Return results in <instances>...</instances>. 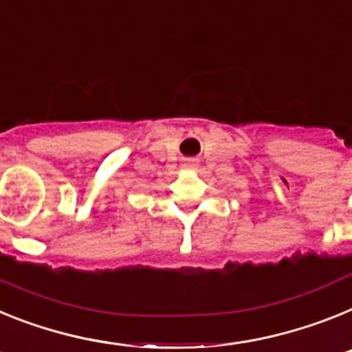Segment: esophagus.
<instances>
[{"label":"esophagus","mask_w":352,"mask_h":352,"mask_svg":"<svg viewBox=\"0 0 352 352\" xmlns=\"http://www.w3.org/2000/svg\"><path fill=\"white\" fill-rule=\"evenodd\" d=\"M186 166L193 168V166H197V164H195V161H186Z\"/></svg>","instance_id":"esophagus-1"}]
</instances>
